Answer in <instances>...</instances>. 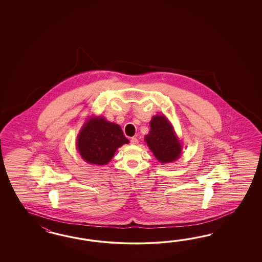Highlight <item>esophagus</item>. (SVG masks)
<instances>
[{"mask_svg": "<svg viewBox=\"0 0 262 262\" xmlns=\"http://www.w3.org/2000/svg\"><path fill=\"white\" fill-rule=\"evenodd\" d=\"M130 143H132L133 145H136V144L138 143V139H137L136 137H132V138H130Z\"/></svg>", "mask_w": 262, "mask_h": 262, "instance_id": "34e87169", "label": "esophagus"}]
</instances>
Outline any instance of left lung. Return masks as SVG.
<instances>
[{
	"instance_id": "8db88e82",
	"label": "left lung",
	"mask_w": 262,
	"mask_h": 262,
	"mask_svg": "<svg viewBox=\"0 0 262 262\" xmlns=\"http://www.w3.org/2000/svg\"><path fill=\"white\" fill-rule=\"evenodd\" d=\"M151 129L145 141L161 163L173 162L182 154V145L172 125L164 115H156L150 122Z\"/></svg>"
}]
</instances>
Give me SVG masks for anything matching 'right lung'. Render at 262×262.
<instances>
[{
  "mask_svg": "<svg viewBox=\"0 0 262 262\" xmlns=\"http://www.w3.org/2000/svg\"><path fill=\"white\" fill-rule=\"evenodd\" d=\"M129 142L119 125L103 117H91L81 127L77 138L80 157L90 164L105 165L116 150Z\"/></svg>",
  "mask_w": 262,
  "mask_h": 262,
  "instance_id": "right-lung-1",
  "label": "right lung"
}]
</instances>
